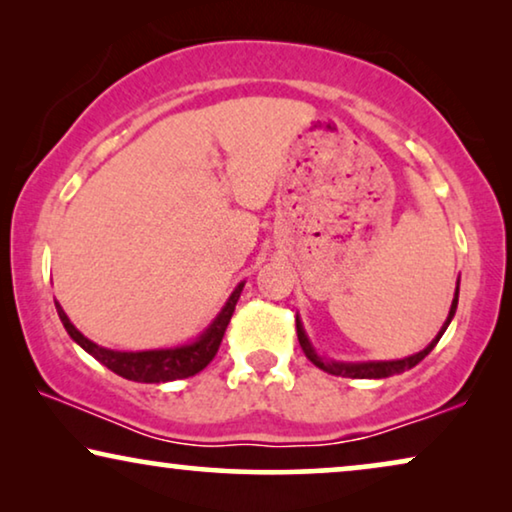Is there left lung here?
Instances as JSON below:
<instances>
[{"instance_id":"8db88e82","label":"left lung","mask_w":512,"mask_h":512,"mask_svg":"<svg viewBox=\"0 0 512 512\" xmlns=\"http://www.w3.org/2000/svg\"><path fill=\"white\" fill-rule=\"evenodd\" d=\"M457 303H459V279H457V289H454V298H452V305H450V314H447L443 328H440L436 338H433L429 345H426L422 352L412 354V356H405V359H396V361H335V359H326V356H321L314 345L307 338L305 328H303V321L296 314V331H298V342L300 347H303V352L307 359H310L314 366L324 370L328 375H340V377H354V380H382V377H389V375H398L403 373V370H410L415 368L419 361L424 359V356H429V352L433 347L438 345V340L443 338V333L447 331V326H450V321L454 319V312H457Z\"/></svg>"}]
</instances>
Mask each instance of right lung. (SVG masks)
<instances>
[{"mask_svg":"<svg viewBox=\"0 0 512 512\" xmlns=\"http://www.w3.org/2000/svg\"><path fill=\"white\" fill-rule=\"evenodd\" d=\"M242 289L244 282L235 286V291L230 293V298L226 300V305L221 307V312L216 314L212 324H209L195 340L177 347L142 349V352H118V349L95 345L93 340H88L86 335L69 321L60 303H55V310H58V317L62 321V326H65V331L69 333V338H72L81 349H86L90 356H95L102 366L114 370L116 375L125 377V380L158 384L184 380V377H193L195 373H200L202 368H207V363L214 359L216 352H219L223 333H226V328L230 324V317H233Z\"/></svg>","mask_w":512,"mask_h":512,"instance_id":"obj_1","label":"right lung"}]
</instances>
